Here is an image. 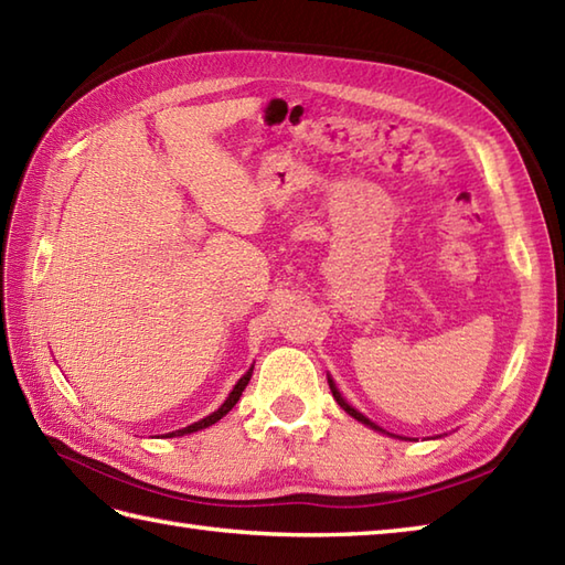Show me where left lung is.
Wrapping results in <instances>:
<instances>
[{
	"instance_id": "obj_1",
	"label": "left lung",
	"mask_w": 565,
	"mask_h": 565,
	"mask_svg": "<svg viewBox=\"0 0 565 565\" xmlns=\"http://www.w3.org/2000/svg\"><path fill=\"white\" fill-rule=\"evenodd\" d=\"M328 383H330V391H332V398L334 401H338V405L342 407V411L347 413V415H352L354 419H359V423H362V425H366V427H371V429H376V431H386V429H381L376 423H371V419L369 417H364L362 413H359V411H354V407L350 405V403H347L344 398H342V393L338 391V386H334V381L328 376Z\"/></svg>"
}]
</instances>
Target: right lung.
I'll return each instance as SVG.
<instances>
[{
  "label": "right lung",
  "mask_w": 565,
  "mask_h": 565,
  "mask_svg": "<svg viewBox=\"0 0 565 565\" xmlns=\"http://www.w3.org/2000/svg\"><path fill=\"white\" fill-rule=\"evenodd\" d=\"M252 369H255V366H249V369H247V374H245L243 379H239V381L235 383V386H233V391H231V395H227V398H225V403H223V405L218 407V411H215V413H211L209 417H203V419H199V423H194V425H189V427H184V429H177V431H170V435H164V437H184V435H191V431L206 429V427H211V425H215V423H218V419H221V417H225L227 413H231V411H233V407H235V403L239 401V395H243L245 386H247V383H249V379H252Z\"/></svg>",
  "instance_id": "1"
}]
</instances>
